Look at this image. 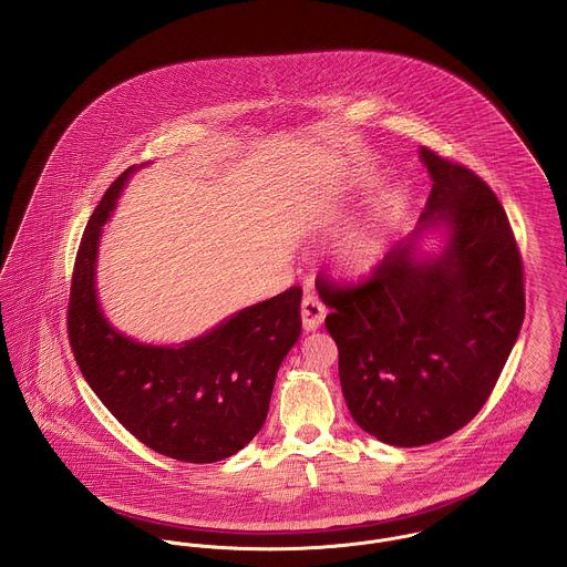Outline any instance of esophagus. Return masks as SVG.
Here are the masks:
<instances>
[{
  "label": "esophagus",
  "mask_w": 567,
  "mask_h": 567,
  "mask_svg": "<svg viewBox=\"0 0 567 567\" xmlns=\"http://www.w3.org/2000/svg\"><path fill=\"white\" fill-rule=\"evenodd\" d=\"M323 319H326V303L319 300L317 296H312V293L303 296V300H301V323H303V330H308V332L319 330Z\"/></svg>",
  "instance_id": "1"
}]
</instances>
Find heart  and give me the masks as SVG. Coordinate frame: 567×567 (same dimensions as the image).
Here are the masks:
<instances>
[{"instance_id":"1","label":"heart","mask_w":567,"mask_h":567,"mask_svg":"<svg viewBox=\"0 0 567 567\" xmlns=\"http://www.w3.org/2000/svg\"><path fill=\"white\" fill-rule=\"evenodd\" d=\"M340 257H342L344 266L351 267L355 271L370 269V267L377 266V261L381 259V239L370 229L351 231L342 239Z\"/></svg>"}]
</instances>
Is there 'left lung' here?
Instances as JSON below:
<instances>
[{"label":"left lung","instance_id":"8db88e82","mask_svg":"<svg viewBox=\"0 0 567 567\" xmlns=\"http://www.w3.org/2000/svg\"><path fill=\"white\" fill-rule=\"evenodd\" d=\"M420 154L433 177L420 231L447 225L443 255L415 259L409 239L355 282H315L353 420L399 447L441 441L480 413L525 319L523 257L497 195L465 165Z\"/></svg>","mask_w":567,"mask_h":567}]
</instances>
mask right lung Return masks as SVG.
<instances>
[{
    "mask_svg": "<svg viewBox=\"0 0 567 567\" xmlns=\"http://www.w3.org/2000/svg\"><path fill=\"white\" fill-rule=\"evenodd\" d=\"M126 168L81 237L68 301V338L85 381L115 420L150 450L182 463H218L261 431L280 362L301 332L300 287L239 310L182 347L138 344L113 330L96 300L101 227Z\"/></svg>",
    "mask_w": 567,
    "mask_h": 567,
    "instance_id": "obj_1",
    "label": "right lung"
}]
</instances>
